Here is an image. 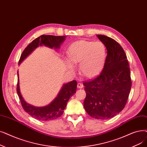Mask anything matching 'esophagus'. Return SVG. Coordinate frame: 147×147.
I'll use <instances>...</instances> for the list:
<instances>
[{
  "instance_id": "esophagus-1",
  "label": "esophagus",
  "mask_w": 147,
  "mask_h": 147,
  "mask_svg": "<svg viewBox=\"0 0 147 147\" xmlns=\"http://www.w3.org/2000/svg\"><path fill=\"white\" fill-rule=\"evenodd\" d=\"M78 88H80V89L83 88H84V85L81 84V83H78Z\"/></svg>"
}]
</instances>
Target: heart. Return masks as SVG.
Here are the masks:
<instances>
[{
  "instance_id": "heart-1",
  "label": "heart",
  "mask_w": 147,
  "mask_h": 147,
  "mask_svg": "<svg viewBox=\"0 0 147 147\" xmlns=\"http://www.w3.org/2000/svg\"><path fill=\"white\" fill-rule=\"evenodd\" d=\"M67 56L65 63L69 69L74 70V63H79L80 74L91 79L97 76L105 66L106 49L101 42L79 40L69 47Z\"/></svg>"
}]
</instances>
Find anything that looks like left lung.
Wrapping results in <instances>:
<instances>
[{"label":"left lung","instance_id":"left-lung-1","mask_svg":"<svg viewBox=\"0 0 147 147\" xmlns=\"http://www.w3.org/2000/svg\"><path fill=\"white\" fill-rule=\"evenodd\" d=\"M97 36L106 47L107 54L101 74L84 83L86 94L84 106L91 117L108 119L122 111L127 103L131 87L130 71L119 44L105 35Z\"/></svg>","mask_w":147,"mask_h":147}]
</instances>
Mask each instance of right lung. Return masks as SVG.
Listing matches in <instances>:
<instances>
[{
	"instance_id": "obj_1",
	"label": "right lung",
	"mask_w": 147,
	"mask_h": 147,
	"mask_svg": "<svg viewBox=\"0 0 147 147\" xmlns=\"http://www.w3.org/2000/svg\"><path fill=\"white\" fill-rule=\"evenodd\" d=\"M65 38V36L42 35L36 38L24 50L19 60L18 64L20 65L35 49L39 46H44L50 49L53 48L56 50L59 49L61 44L64 42ZM17 92L20 100L22 106L24 110L30 116L38 120L50 121L60 117L63 112V110L65 109L68 101L76 93L77 89L78 83L76 80H74L66 83L62 85L58 94L50 103L44 106L36 107L28 103L24 100L19 86L20 83L18 71H17Z\"/></svg>"
}]
</instances>
